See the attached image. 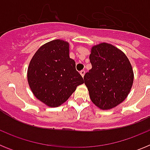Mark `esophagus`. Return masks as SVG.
Listing matches in <instances>:
<instances>
[{
    "label": "esophagus",
    "instance_id": "1",
    "mask_svg": "<svg viewBox=\"0 0 150 150\" xmlns=\"http://www.w3.org/2000/svg\"><path fill=\"white\" fill-rule=\"evenodd\" d=\"M79 74H80V75H81L82 76H84V75H85V71L84 70H83V71H80V72H79Z\"/></svg>",
    "mask_w": 150,
    "mask_h": 150
}]
</instances>
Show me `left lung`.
<instances>
[{"label":"left lung","instance_id":"1","mask_svg":"<svg viewBox=\"0 0 150 150\" xmlns=\"http://www.w3.org/2000/svg\"><path fill=\"white\" fill-rule=\"evenodd\" d=\"M91 69L84 76L90 98L100 110H110L125 100L134 72L128 57L113 45L101 43L91 49Z\"/></svg>","mask_w":150,"mask_h":150}]
</instances>
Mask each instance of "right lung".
Returning a JSON list of instances; mask_svg holds the SVG:
<instances>
[{"label": "right lung", "mask_w": 150, "mask_h": 150, "mask_svg": "<svg viewBox=\"0 0 150 150\" xmlns=\"http://www.w3.org/2000/svg\"><path fill=\"white\" fill-rule=\"evenodd\" d=\"M70 45L54 40L42 45L33 55L28 67V83L34 96L50 107L64 104L76 87L84 83L70 58Z\"/></svg>", "instance_id": "1"}]
</instances>
